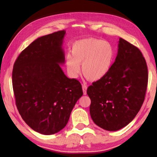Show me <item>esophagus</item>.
<instances>
[{"mask_svg": "<svg viewBox=\"0 0 157 157\" xmlns=\"http://www.w3.org/2000/svg\"><path fill=\"white\" fill-rule=\"evenodd\" d=\"M86 89H87V86H86V85H84V84L82 85V90H83L84 95L86 94Z\"/></svg>", "mask_w": 157, "mask_h": 157, "instance_id": "1", "label": "esophagus"}]
</instances>
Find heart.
Listing matches in <instances>:
<instances>
[{
	"label": "heart",
	"instance_id": "b5f03b06",
	"mask_svg": "<svg viewBox=\"0 0 157 157\" xmlns=\"http://www.w3.org/2000/svg\"><path fill=\"white\" fill-rule=\"evenodd\" d=\"M66 55L65 63L69 75L76 78L80 71L86 78L98 81L110 71L115 57V48L110 42L100 39L87 38L76 41Z\"/></svg>",
	"mask_w": 157,
	"mask_h": 157
}]
</instances>
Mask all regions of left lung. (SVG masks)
<instances>
[{"mask_svg": "<svg viewBox=\"0 0 157 157\" xmlns=\"http://www.w3.org/2000/svg\"><path fill=\"white\" fill-rule=\"evenodd\" d=\"M118 48L110 71L86 91L93 121L107 131L131 123L140 109L147 86V63L140 50L122 38Z\"/></svg>", "mask_w": 157, "mask_h": 157, "instance_id": "8db88e82", "label": "left lung"}]
</instances>
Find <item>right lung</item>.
<instances>
[{"instance_id": "right-lung-1", "label": "right lung", "mask_w": 157, "mask_h": 157, "mask_svg": "<svg viewBox=\"0 0 157 157\" xmlns=\"http://www.w3.org/2000/svg\"><path fill=\"white\" fill-rule=\"evenodd\" d=\"M65 30L39 37L15 61L12 85L18 112L25 123L44 135L59 132L83 95L82 85L63 72Z\"/></svg>"}]
</instances>
